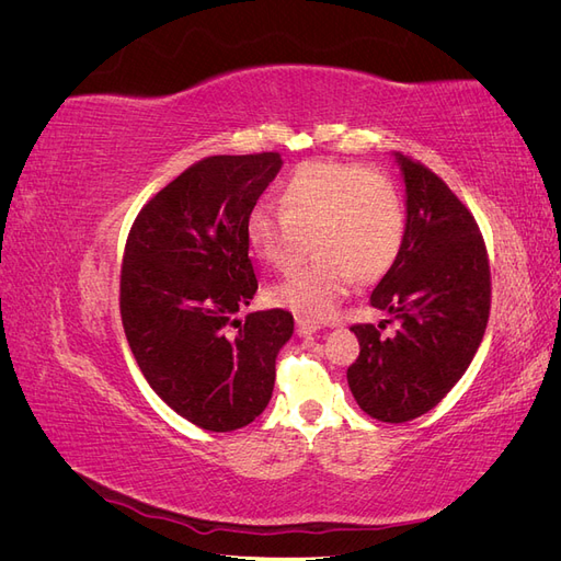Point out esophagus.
Instances as JSON below:
<instances>
[{
  "instance_id": "obj_1",
  "label": "esophagus",
  "mask_w": 561,
  "mask_h": 561,
  "mask_svg": "<svg viewBox=\"0 0 561 561\" xmlns=\"http://www.w3.org/2000/svg\"><path fill=\"white\" fill-rule=\"evenodd\" d=\"M320 330V325H316V322L307 320V318H297V334L299 336H307V334H316Z\"/></svg>"
}]
</instances>
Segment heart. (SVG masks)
<instances>
[{"instance_id": "obj_1", "label": "heart", "mask_w": 561, "mask_h": 561, "mask_svg": "<svg viewBox=\"0 0 561 561\" xmlns=\"http://www.w3.org/2000/svg\"><path fill=\"white\" fill-rule=\"evenodd\" d=\"M280 210L248 213L245 239L262 264L295 266L311 236L318 257L266 293L271 304L330 318L353 280H379L393 266L404 233L393 182L355 163L307 161L280 186Z\"/></svg>"}]
</instances>
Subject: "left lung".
<instances>
[{"label": "left lung", "mask_w": 561, "mask_h": 561, "mask_svg": "<svg viewBox=\"0 0 561 561\" xmlns=\"http://www.w3.org/2000/svg\"><path fill=\"white\" fill-rule=\"evenodd\" d=\"M404 184V233L398 257L369 304L388 318L353 325L360 355L348 388L371 419L412 421L463 377L486 330L491 280L474 217L426 165L393 154ZM386 321L397 332L383 337Z\"/></svg>", "instance_id": "obj_1"}]
</instances>
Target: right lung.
Wrapping results in <instances>:
<instances>
[{"label":"right lung","mask_w":561,"mask_h":561,"mask_svg":"<svg viewBox=\"0 0 561 561\" xmlns=\"http://www.w3.org/2000/svg\"><path fill=\"white\" fill-rule=\"evenodd\" d=\"M276 151L194 163L135 217L122 266L128 346L154 393L194 426L243 428L274 393L283 309L239 311L257 293L245 219L280 171Z\"/></svg>","instance_id":"add662e5"}]
</instances>
